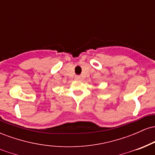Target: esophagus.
Returning <instances> with one entry per match:
<instances>
[{"label":"esophagus","instance_id":"34e87169","mask_svg":"<svg viewBox=\"0 0 155 155\" xmlns=\"http://www.w3.org/2000/svg\"><path fill=\"white\" fill-rule=\"evenodd\" d=\"M75 79L80 80V79H81V76H75Z\"/></svg>","mask_w":155,"mask_h":155}]
</instances>
